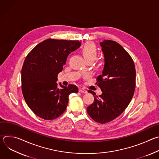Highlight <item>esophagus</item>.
<instances>
[{"label": "esophagus", "mask_w": 159, "mask_h": 159, "mask_svg": "<svg viewBox=\"0 0 159 159\" xmlns=\"http://www.w3.org/2000/svg\"><path fill=\"white\" fill-rule=\"evenodd\" d=\"M79 92L82 93H87V90L83 88H80L79 89Z\"/></svg>", "instance_id": "esophagus-1"}]
</instances>
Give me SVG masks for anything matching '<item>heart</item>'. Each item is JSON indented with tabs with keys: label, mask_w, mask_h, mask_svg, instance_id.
Returning <instances> with one entry per match:
<instances>
[{
	"label": "heart",
	"mask_w": 159,
	"mask_h": 159,
	"mask_svg": "<svg viewBox=\"0 0 159 159\" xmlns=\"http://www.w3.org/2000/svg\"><path fill=\"white\" fill-rule=\"evenodd\" d=\"M81 52L85 58L89 61H94L98 56V49L96 44L92 42L86 43L81 49Z\"/></svg>",
	"instance_id": "1"
}]
</instances>
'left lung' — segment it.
<instances>
[{
	"label": "left lung",
	"mask_w": 159,
	"mask_h": 159,
	"mask_svg": "<svg viewBox=\"0 0 159 159\" xmlns=\"http://www.w3.org/2000/svg\"><path fill=\"white\" fill-rule=\"evenodd\" d=\"M100 44L105 63L96 84L102 93L98 96L88 90L94 100L87 111L93 120L104 124L118 117L129 104L136 86V70L132 58L119 43L106 39Z\"/></svg>",
	"instance_id": "1"
}]
</instances>
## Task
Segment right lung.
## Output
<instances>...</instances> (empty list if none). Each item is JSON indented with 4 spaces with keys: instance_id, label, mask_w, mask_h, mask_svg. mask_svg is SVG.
Instances as JSON below:
<instances>
[{
    "instance_id": "add662e5",
    "label": "right lung",
    "mask_w": 159,
    "mask_h": 159,
    "mask_svg": "<svg viewBox=\"0 0 159 159\" xmlns=\"http://www.w3.org/2000/svg\"><path fill=\"white\" fill-rule=\"evenodd\" d=\"M80 46L78 40L48 39L27 55L21 70L22 93L25 100L36 115L46 120L59 117L66 110L69 96L77 93L76 85L60 84L58 74L63 70L68 55Z\"/></svg>"
}]
</instances>
